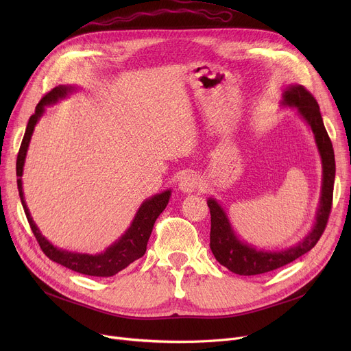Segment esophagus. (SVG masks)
<instances>
[{"mask_svg": "<svg viewBox=\"0 0 351 351\" xmlns=\"http://www.w3.org/2000/svg\"><path fill=\"white\" fill-rule=\"evenodd\" d=\"M199 179L193 172H186L185 175H182L179 182H178V188L183 192V193H191L197 188Z\"/></svg>", "mask_w": 351, "mask_h": 351, "instance_id": "obj_1", "label": "esophagus"}]
</instances>
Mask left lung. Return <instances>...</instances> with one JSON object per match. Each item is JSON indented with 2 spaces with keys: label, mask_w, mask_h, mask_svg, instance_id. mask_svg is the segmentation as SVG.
Instances as JSON below:
<instances>
[{
  "label": "left lung",
  "mask_w": 351,
  "mask_h": 351,
  "mask_svg": "<svg viewBox=\"0 0 351 351\" xmlns=\"http://www.w3.org/2000/svg\"><path fill=\"white\" fill-rule=\"evenodd\" d=\"M283 105L298 108L299 115L307 122L315 134L316 145L322 156L323 183L320 206L316 215V223L311 232L296 246L280 252L256 250L252 245L243 243L234 234L229 219L216 199L209 197L210 209V249L216 261L230 271L241 276H254L279 269L311 250L322 237L333 204V186L336 176V162L333 145L327 135L317 101L303 85H289L283 94Z\"/></svg>",
  "instance_id": "1"
}]
</instances>
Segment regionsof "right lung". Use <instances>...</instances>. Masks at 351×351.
I'll return each mask as SVG.
<instances>
[{
	"instance_id": "obj_1",
	"label": "right lung",
	"mask_w": 351,
	"mask_h": 351,
	"mask_svg": "<svg viewBox=\"0 0 351 351\" xmlns=\"http://www.w3.org/2000/svg\"><path fill=\"white\" fill-rule=\"evenodd\" d=\"M72 86L60 85L49 90L48 94L38 102L35 106V114L31 115L25 134L20 146V152L16 156V185L18 192H20L21 204L24 208V212L27 215L28 223L31 226V230L38 242L40 247L45 253L47 257L55 263H60L64 267H68L73 271L86 274V276H97V278H109V276H114L122 269L128 267L132 262L138 261L146 252V245L149 241L154 225L156 222L158 216L165 210L166 205H168L171 191H165L162 193H158L149 199H146L141 205L139 210L135 215V219L132 220V225L129 229L118 239V241L110 245L104 253L99 254H82V253H72L68 250H62L55 247L52 243H49L47 239L41 234L40 229L36 228L34 220L31 217V213L27 208L24 192H23V171H24V163L25 156L28 151V145L34 132V128L38 122V119L43 117L44 109L47 105L55 104L58 99L65 98L69 92H72Z\"/></svg>"
}]
</instances>
